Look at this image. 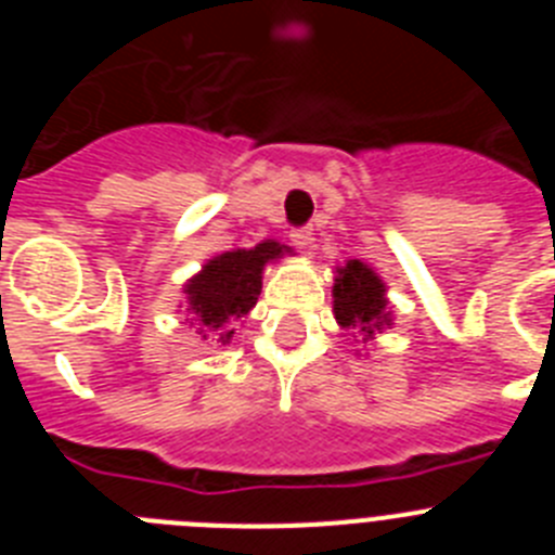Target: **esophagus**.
Segmentation results:
<instances>
[{
	"label": "esophagus",
	"instance_id": "1",
	"mask_svg": "<svg viewBox=\"0 0 555 555\" xmlns=\"http://www.w3.org/2000/svg\"><path fill=\"white\" fill-rule=\"evenodd\" d=\"M292 242H294V247L308 249V247H311V242H313V230L311 228H294L292 230Z\"/></svg>",
	"mask_w": 555,
	"mask_h": 555
}]
</instances>
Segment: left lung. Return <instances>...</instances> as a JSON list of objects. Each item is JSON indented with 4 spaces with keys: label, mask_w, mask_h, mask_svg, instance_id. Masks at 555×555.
Wrapping results in <instances>:
<instances>
[{
    "label": "left lung",
    "mask_w": 555,
    "mask_h": 555,
    "mask_svg": "<svg viewBox=\"0 0 555 555\" xmlns=\"http://www.w3.org/2000/svg\"><path fill=\"white\" fill-rule=\"evenodd\" d=\"M384 292L380 278L361 261H350L345 269H338L333 286V313L338 325L358 327V333L366 336L384 331V325H389Z\"/></svg>",
    "instance_id": "8db88e82"
}]
</instances>
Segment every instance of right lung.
I'll use <instances>...</instances> for the list:
<instances>
[{
  "instance_id": "add662e5",
  "label": "right lung",
  "mask_w": 555,
  "mask_h": 555,
  "mask_svg": "<svg viewBox=\"0 0 555 555\" xmlns=\"http://www.w3.org/2000/svg\"><path fill=\"white\" fill-rule=\"evenodd\" d=\"M281 255V244L263 242L253 249H233L205 263L203 272L185 286L191 325L203 333V338L230 341V325L247 317L261 294L263 267Z\"/></svg>"
}]
</instances>
